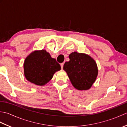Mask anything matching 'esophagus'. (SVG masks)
<instances>
[{
  "label": "esophagus",
  "mask_w": 127,
  "mask_h": 127,
  "mask_svg": "<svg viewBox=\"0 0 127 127\" xmlns=\"http://www.w3.org/2000/svg\"><path fill=\"white\" fill-rule=\"evenodd\" d=\"M63 65H64V63H62L61 64V68L63 69Z\"/></svg>",
  "instance_id": "34e87169"
}]
</instances>
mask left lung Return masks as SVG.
Segmentation results:
<instances>
[{"mask_svg":"<svg viewBox=\"0 0 127 127\" xmlns=\"http://www.w3.org/2000/svg\"><path fill=\"white\" fill-rule=\"evenodd\" d=\"M70 61L64 64L72 85L80 91L90 89L95 82L98 69L94 59L87 54L74 52L69 56Z\"/></svg>","mask_w":127,"mask_h":127,"instance_id":"8db88e82","label":"left lung"}]
</instances>
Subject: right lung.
<instances>
[{
    "instance_id": "obj_1",
    "label": "right lung",
    "mask_w": 127,
    "mask_h": 127,
    "mask_svg": "<svg viewBox=\"0 0 127 127\" xmlns=\"http://www.w3.org/2000/svg\"><path fill=\"white\" fill-rule=\"evenodd\" d=\"M24 75L28 81L44 86L52 79L55 72L61 70L60 64L45 50H35L26 58L23 64Z\"/></svg>"
}]
</instances>
